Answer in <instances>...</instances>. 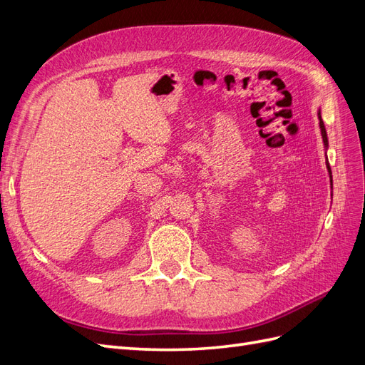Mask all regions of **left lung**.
Listing matches in <instances>:
<instances>
[{"label":"left lung","mask_w":365,"mask_h":365,"mask_svg":"<svg viewBox=\"0 0 365 365\" xmlns=\"http://www.w3.org/2000/svg\"><path fill=\"white\" fill-rule=\"evenodd\" d=\"M318 118H319V129H322L323 141H324V145H326V148H327V134H326V128H324V123H323V120H322V114H319V113H318ZM327 170H329V173H330V182H332V172H330V165H329V163H327Z\"/></svg>","instance_id":"obj_1"}]
</instances>
